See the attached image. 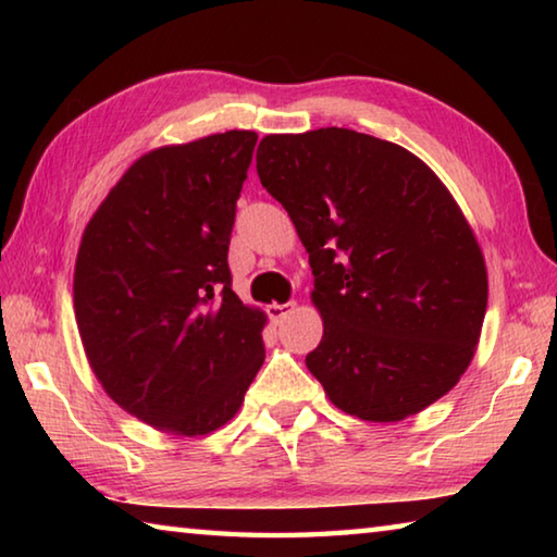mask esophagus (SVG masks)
<instances>
[{
    "mask_svg": "<svg viewBox=\"0 0 557 557\" xmlns=\"http://www.w3.org/2000/svg\"><path fill=\"white\" fill-rule=\"evenodd\" d=\"M295 305H297V301H285V305H277V301H275V305L268 307V314H270L272 322H282V319H285L287 314H292Z\"/></svg>",
    "mask_w": 557,
    "mask_h": 557,
    "instance_id": "obj_1",
    "label": "esophagus"
}]
</instances>
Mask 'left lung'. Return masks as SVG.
<instances>
[{"label":"left lung","instance_id":"1","mask_svg":"<svg viewBox=\"0 0 557 557\" xmlns=\"http://www.w3.org/2000/svg\"><path fill=\"white\" fill-rule=\"evenodd\" d=\"M258 176L309 252L324 336L307 369L336 408L398 422L467 371L486 314L482 248L435 172L344 127L268 135Z\"/></svg>","mask_w":557,"mask_h":557}]
</instances>
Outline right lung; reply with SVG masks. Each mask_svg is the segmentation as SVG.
Here are the masks:
<instances>
[{
	"label": "right lung",
	"instance_id": "1",
	"mask_svg": "<svg viewBox=\"0 0 557 557\" xmlns=\"http://www.w3.org/2000/svg\"><path fill=\"white\" fill-rule=\"evenodd\" d=\"M256 143L231 129L139 157L81 240L73 305L90 369L122 410L174 435L225 425L265 361V314L228 268Z\"/></svg>",
	"mask_w": 557,
	"mask_h": 557
}]
</instances>
